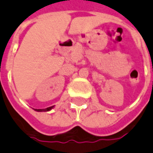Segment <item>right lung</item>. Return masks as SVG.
<instances>
[{
    "instance_id": "right-lung-1",
    "label": "right lung",
    "mask_w": 153,
    "mask_h": 153,
    "mask_svg": "<svg viewBox=\"0 0 153 153\" xmlns=\"http://www.w3.org/2000/svg\"><path fill=\"white\" fill-rule=\"evenodd\" d=\"M53 107V106L48 107V108H46V109H36L35 111H50Z\"/></svg>"
}]
</instances>
